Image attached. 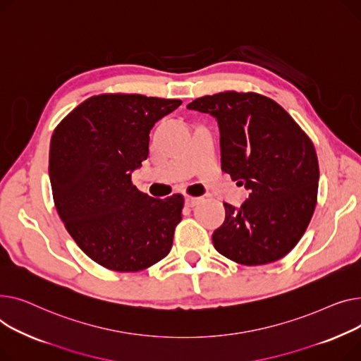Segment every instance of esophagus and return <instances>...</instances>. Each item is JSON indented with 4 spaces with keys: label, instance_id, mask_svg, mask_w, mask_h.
<instances>
[{
    "label": "esophagus",
    "instance_id": "esophagus-1",
    "mask_svg": "<svg viewBox=\"0 0 361 361\" xmlns=\"http://www.w3.org/2000/svg\"><path fill=\"white\" fill-rule=\"evenodd\" d=\"M201 201V198H197V197H185V205L186 207H195L198 202Z\"/></svg>",
    "mask_w": 361,
    "mask_h": 361
}]
</instances>
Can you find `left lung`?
Listing matches in <instances>:
<instances>
[{
    "label": "left lung",
    "instance_id": "8db88e82",
    "mask_svg": "<svg viewBox=\"0 0 361 361\" xmlns=\"http://www.w3.org/2000/svg\"><path fill=\"white\" fill-rule=\"evenodd\" d=\"M188 109L216 118L221 171L250 190L240 207L224 202L214 247L243 265L281 259L302 239L316 207L319 164L310 138L277 102L257 93L204 96Z\"/></svg>",
    "mask_w": 361,
    "mask_h": 361
}]
</instances>
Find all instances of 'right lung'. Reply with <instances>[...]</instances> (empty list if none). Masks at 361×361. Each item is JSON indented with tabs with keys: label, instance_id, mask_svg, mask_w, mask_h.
Instances as JSON below:
<instances>
[{
	"label": "right lung",
	"instance_id": "right-lung-1",
	"mask_svg": "<svg viewBox=\"0 0 361 361\" xmlns=\"http://www.w3.org/2000/svg\"><path fill=\"white\" fill-rule=\"evenodd\" d=\"M180 100L99 94L56 126L49 147L54 202L66 228L99 265L135 272L172 249L183 197H148L131 175L148 156L150 131Z\"/></svg>",
	"mask_w": 361,
	"mask_h": 361
}]
</instances>
